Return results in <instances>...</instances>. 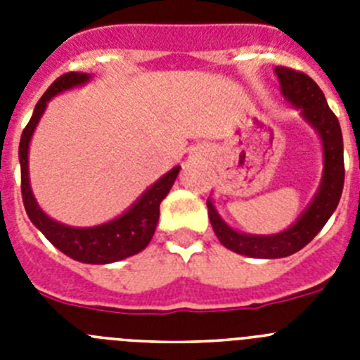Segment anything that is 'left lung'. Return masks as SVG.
Returning a JSON list of instances; mask_svg holds the SVG:
<instances>
[{
  "mask_svg": "<svg viewBox=\"0 0 360 360\" xmlns=\"http://www.w3.org/2000/svg\"><path fill=\"white\" fill-rule=\"evenodd\" d=\"M274 72L279 79L283 97L287 98L292 106L301 110L303 119L321 136L324 169L319 191L292 227L278 234H269V236L234 231L221 219L211 200H207L209 219L219 243L241 256L265 257V259L287 257L310 243L337 209V203L342 195V186H345L341 126L337 117L333 115V111L330 110L324 94L307 73L295 72L285 66H276Z\"/></svg>",
  "mask_w": 360,
  "mask_h": 360,
  "instance_id": "1",
  "label": "left lung"
}]
</instances>
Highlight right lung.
Returning a JSON list of instances; mask_svg holds the SVG:
<instances>
[{"mask_svg":"<svg viewBox=\"0 0 360 360\" xmlns=\"http://www.w3.org/2000/svg\"><path fill=\"white\" fill-rule=\"evenodd\" d=\"M91 75L81 72H70L61 75L57 81L52 82L49 90L44 91L39 103L34 108L30 122L23 129L21 142H19V164H21V195H23L25 209L30 221L43 232L46 240L61 250L63 254L77 259L81 263H91V265H106L115 263L139 254L144 250L151 241L155 229L158 224L160 214V202L167 196L178 176L180 165L173 167L169 173L158 178L142 196L133 203L128 211L120 214L119 218L106 221L95 227H70V225L59 224L50 218L43 209L37 205L34 193H32L30 180H28V146L30 139L36 131V126L43 117L46 104L52 97L61 91L72 90L75 86L86 84Z\"/></svg>","mask_w":360,"mask_h":360,"instance_id":"1","label":"right lung"}]
</instances>
